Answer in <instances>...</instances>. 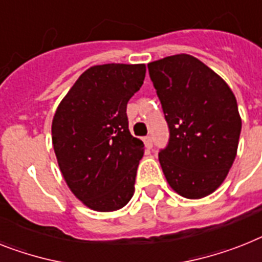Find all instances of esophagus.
Listing matches in <instances>:
<instances>
[{"mask_svg":"<svg viewBox=\"0 0 262 262\" xmlns=\"http://www.w3.org/2000/svg\"><path fill=\"white\" fill-rule=\"evenodd\" d=\"M144 144H145V146H146V148H149V149L151 148L153 142H151L150 136H146V137H144Z\"/></svg>","mask_w":262,"mask_h":262,"instance_id":"obj_1","label":"esophagus"}]
</instances>
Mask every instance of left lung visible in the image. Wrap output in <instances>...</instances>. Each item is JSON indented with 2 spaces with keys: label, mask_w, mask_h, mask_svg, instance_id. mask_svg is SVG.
I'll list each match as a JSON object with an SVG mask.
<instances>
[{
  "label": "left lung",
  "mask_w": 262,
  "mask_h": 262,
  "mask_svg": "<svg viewBox=\"0 0 262 262\" xmlns=\"http://www.w3.org/2000/svg\"><path fill=\"white\" fill-rule=\"evenodd\" d=\"M169 127L158 153L166 181L186 199L219 188L236 158L241 133L237 101L228 83L204 62L176 54L148 63Z\"/></svg>",
  "instance_id": "1"
}]
</instances>
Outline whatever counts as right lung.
Returning a JSON list of instances; mask_svg holds the SVG:
<instances>
[{
    "label": "right lung",
    "instance_id": "1",
    "mask_svg": "<svg viewBox=\"0 0 262 262\" xmlns=\"http://www.w3.org/2000/svg\"><path fill=\"white\" fill-rule=\"evenodd\" d=\"M144 63H105L85 70L57 107L53 148L68 186L97 212L130 201L144 142L129 132L127 101L142 86Z\"/></svg>",
    "mask_w": 262,
    "mask_h": 262
}]
</instances>
